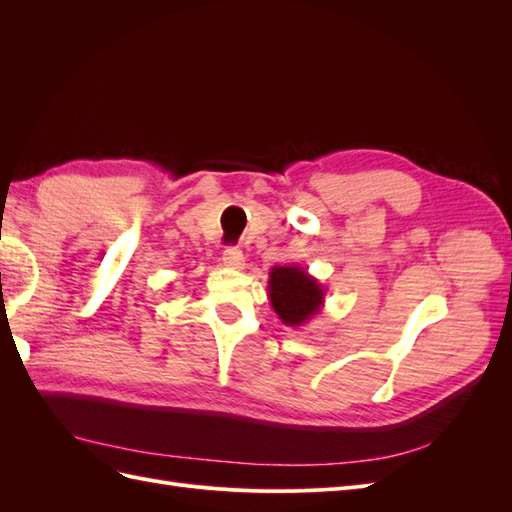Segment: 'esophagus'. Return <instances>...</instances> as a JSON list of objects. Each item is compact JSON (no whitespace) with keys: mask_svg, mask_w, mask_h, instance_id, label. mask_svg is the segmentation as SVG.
<instances>
[{"mask_svg":"<svg viewBox=\"0 0 512 512\" xmlns=\"http://www.w3.org/2000/svg\"><path fill=\"white\" fill-rule=\"evenodd\" d=\"M222 262L228 269H243L245 256L239 247H228V250H224V254H222Z\"/></svg>","mask_w":512,"mask_h":512,"instance_id":"1","label":"esophagus"}]
</instances>
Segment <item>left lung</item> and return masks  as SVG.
Wrapping results in <instances>:
<instances>
[{
	"label": "left lung",
	"mask_w": 512,
	"mask_h": 512,
	"mask_svg": "<svg viewBox=\"0 0 512 512\" xmlns=\"http://www.w3.org/2000/svg\"><path fill=\"white\" fill-rule=\"evenodd\" d=\"M269 301L286 327L299 329L324 307V286L299 265L273 267L269 271Z\"/></svg>",
	"instance_id": "1"
}]
</instances>
